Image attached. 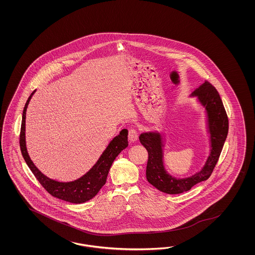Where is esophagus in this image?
<instances>
[{
	"label": "esophagus",
	"instance_id": "esophagus-1",
	"mask_svg": "<svg viewBox=\"0 0 255 255\" xmlns=\"http://www.w3.org/2000/svg\"><path fill=\"white\" fill-rule=\"evenodd\" d=\"M128 137L131 140V142H134V141L137 140V138H138V131H137L135 127H131L129 129Z\"/></svg>",
	"mask_w": 255,
	"mask_h": 255
}]
</instances>
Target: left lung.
<instances>
[{
	"mask_svg": "<svg viewBox=\"0 0 255 255\" xmlns=\"http://www.w3.org/2000/svg\"><path fill=\"white\" fill-rule=\"evenodd\" d=\"M193 96H197L199 102L206 108L211 143L209 158L198 173L189 178L172 177L163 166L161 134L149 131L141 133L139 136L141 144L146 147L148 153L146 170L147 181L162 193L169 194L184 193L191 190L195 184L207 180L216 166L227 137L229 128L228 117L215 87L206 80L204 84L193 92Z\"/></svg>",
	"mask_w": 255,
	"mask_h": 255,
	"instance_id": "8db88e82",
	"label": "left lung"
}]
</instances>
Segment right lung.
<instances>
[{"mask_svg": "<svg viewBox=\"0 0 255 255\" xmlns=\"http://www.w3.org/2000/svg\"><path fill=\"white\" fill-rule=\"evenodd\" d=\"M35 92V91H34ZM25 104L22 114V123L19 134V146L20 150L23 156L24 160L28 164L34 177L38 180L39 183L44 187L46 192L50 193L52 196L57 197L61 200L66 201L74 204H81L93 198L101 188L106 184L108 172L116 159L117 156L128 146V131L124 129L121 131L120 134L114 137L109 143L106 150L101 155L99 160L93 165V168L88 173H86L83 177L78 178L75 181L70 182H60L54 179L47 178L44 174H42L38 168L31 162V158L27 152L26 142H25V119H26V110L28 108L29 102L31 100L32 94Z\"/></svg>", "mask_w": 255, "mask_h": 255, "instance_id": "obj_1", "label": "right lung"}]
</instances>
